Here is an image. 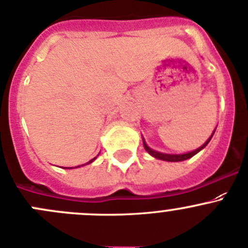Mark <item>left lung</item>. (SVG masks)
<instances>
[{
  "label": "left lung",
  "mask_w": 248,
  "mask_h": 248,
  "mask_svg": "<svg viewBox=\"0 0 248 248\" xmlns=\"http://www.w3.org/2000/svg\"><path fill=\"white\" fill-rule=\"evenodd\" d=\"M216 132V128L215 131L212 132V134H211L210 138L207 139V140L205 141V143L202 144V145L200 146V148L195 149V150L193 151H189V153H184V154H165V153H160V151L157 150H154V149H151L150 146L146 144L145 139H144V137L141 136V138H143V144H144V149H145L146 151H148L149 155H151L153 157L157 158V160H162V161H167V162H179V161H184V160H188V158L193 157L194 155H196L198 153H200L201 150H202L203 148H206V145H207L208 143H210V140L212 139L213 134H215Z\"/></svg>",
  "instance_id": "obj_1"
}]
</instances>
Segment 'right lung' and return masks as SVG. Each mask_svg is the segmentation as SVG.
Instances as JSON below:
<instances>
[{
    "mask_svg": "<svg viewBox=\"0 0 248 248\" xmlns=\"http://www.w3.org/2000/svg\"><path fill=\"white\" fill-rule=\"evenodd\" d=\"M98 156H99V155H97V156H95V157H94V158H92V160H90V161H88V162H87V163H85V165H81V166H76V167H75V168H78V167H82V166H86V165H90V163H92V162H93V161H94V160H95V158H97V157H98ZM65 168H68V167H65ZM69 168H74V167H69Z\"/></svg>",
    "mask_w": 248,
    "mask_h": 248,
    "instance_id": "right-lung-1",
    "label": "right lung"
}]
</instances>
